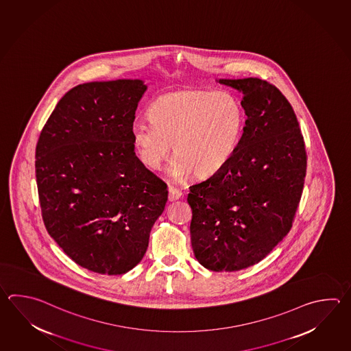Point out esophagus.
Segmentation results:
<instances>
[{
	"mask_svg": "<svg viewBox=\"0 0 351 351\" xmlns=\"http://www.w3.org/2000/svg\"><path fill=\"white\" fill-rule=\"evenodd\" d=\"M181 195H182V193L180 191L179 189H176V187L173 186L169 187V200H179L180 197H181Z\"/></svg>",
	"mask_w": 351,
	"mask_h": 351,
	"instance_id": "34e87169",
	"label": "esophagus"
}]
</instances>
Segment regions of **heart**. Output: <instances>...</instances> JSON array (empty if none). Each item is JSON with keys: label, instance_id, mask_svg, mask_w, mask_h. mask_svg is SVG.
<instances>
[{"label": "heart", "instance_id": "heart-1", "mask_svg": "<svg viewBox=\"0 0 351 351\" xmlns=\"http://www.w3.org/2000/svg\"><path fill=\"white\" fill-rule=\"evenodd\" d=\"M150 121L131 125L137 156L158 169L169 156L170 173L181 179L193 172L208 176L229 161L243 129V114L228 93L185 90L158 97L149 108Z\"/></svg>", "mask_w": 351, "mask_h": 351}]
</instances>
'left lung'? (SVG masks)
<instances>
[{
    "instance_id": "obj_1",
    "label": "left lung",
    "mask_w": 351,
    "mask_h": 351,
    "mask_svg": "<svg viewBox=\"0 0 351 351\" xmlns=\"http://www.w3.org/2000/svg\"><path fill=\"white\" fill-rule=\"evenodd\" d=\"M243 93L247 120L231 158L187 195L195 258L211 271L258 264L287 237L300 202L308 156L287 97L265 80L220 79Z\"/></svg>"
}]
</instances>
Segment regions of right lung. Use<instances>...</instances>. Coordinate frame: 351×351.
<instances>
[{
  "label": "right lung",
  "mask_w": 351,
  "mask_h": 351,
  "mask_svg": "<svg viewBox=\"0 0 351 351\" xmlns=\"http://www.w3.org/2000/svg\"><path fill=\"white\" fill-rule=\"evenodd\" d=\"M141 80L87 82L58 101L36 146V182L50 237L90 271L121 275L149 246L167 186L135 154Z\"/></svg>",
  "instance_id": "right-lung-1"
}]
</instances>
